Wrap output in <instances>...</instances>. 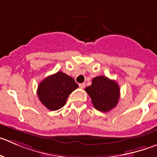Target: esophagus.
<instances>
[{
    "label": "esophagus",
    "instance_id": "1",
    "mask_svg": "<svg viewBox=\"0 0 157 157\" xmlns=\"http://www.w3.org/2000/svg\"><path fill=\"white\" fill-rule=\"evenodd\" d=\"M79 87L81 88V89H84V88L86 87V84H85V83H80Z\"/></svg>",
    "mask_w": 157,
    "mask_h": 157
}]
</instances>
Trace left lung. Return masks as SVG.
<instances>
[{
	"label": "left lung",
	"instance_id": "left-lung-1",
	"mask_svg": "<svg viewBox=\"0 0 157 157\" xmlns=\"http://www.w3.org/2000/svg\"><path fill=\"white\" fill-rule=\"evenodd\" d=\"M90 86L85 89L92 99V105L98 111H110L116 106L120 96L119 85L105 76H97Z\"/></svg>",
	"mask_w": 157,
	"mask_h": 157
}]
</instances>
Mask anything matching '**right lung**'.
<instances>
[{
    "label": "right lung",
    "mask_w": 157,
    "mask_h": 157,
    "mask_svg": "<svg viewBox=\"0 0 157 157\" xmlns=\"http://www.w3.org/2000/svg\"><path fill=\"white\" fill-rule=\"evenodd\" d=\"M78 87L72 77L62 71H58L39 83L37 94L46 108L55 111L65 105L68 95Z\"/></svg>",
    "instance_id": "1"
}]
</instances>
